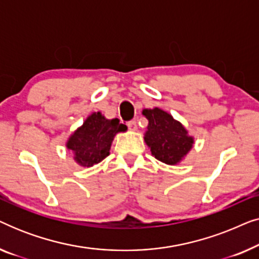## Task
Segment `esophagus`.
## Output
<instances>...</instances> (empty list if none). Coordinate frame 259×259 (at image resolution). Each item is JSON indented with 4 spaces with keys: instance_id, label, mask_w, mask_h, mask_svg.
<instances>
[{
    "instance_id": "esophagus-1",
    "label": "esophagus",
    "mask_w": 259,
    "mask_h": 259,
    "mask_svg": "<svg viewBox=\"0 0 259 259\" xmlns=\"http://www.w3.org/2000/svg\"><path fill=\"white\" fill-rule=\"evenodd\" d=\"M127 126H128V130L132 131V132H134V131H137V128H138L136 120H132V121L127 122Z\"/></svg>"
}]
</instances>
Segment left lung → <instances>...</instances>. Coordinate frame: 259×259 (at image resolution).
I'll use <instances>...</instances> for the list:
<instances>
[{
    "label": "left lung",
    "instance_id": "left-lung-1",
    "mask_svg": "<svg viewBox=\"0 0 259 259\" xmlns=\"http://www.w3.org/2000/svg\"><path fill=\"white\" fill-rule=\"evenodd\" d=\"M143 115L148 120L144 139L152 155L164 164H179L193 147V137L182 122L160 108H145Z\"/></svg>",
    "mask_w": 259,
    "mask_h": 259
}]
</instances>
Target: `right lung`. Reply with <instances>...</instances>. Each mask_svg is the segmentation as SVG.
Here are the masks:
<instances>
[{"label": "right lung", "instance_id": "right-lung-1", "mask_svg": "<svg viewBox=\"0 0 259 259\" xmlns=\"http://www.w3.org/2000/svg\"><path fill=\"white\" fill-rule=\"evenodd\" d=\"M126 130V125L120 123L119 119H106L101 112H94L74 131L66 147L73 153L76 164L92 167L109 154L115 134Z\"/></svg>", "mask_w": 259, "mask_h": 259}]
</instances>
